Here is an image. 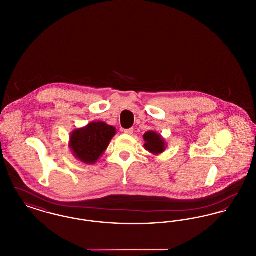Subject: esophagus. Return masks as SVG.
Listing matches in <instances>:
<instances>
[{"instance_id": "obj_1", "label": "esophagus", "mask_w": 256, "mask_h": 256, "mask_svg": "<svg viewBox=\"0 0 256 256\" xmlns=\"http://www.w3.org/2000/svg\"><path fill=\"white\" fill-rule=\"evenodd\" d=\"M134 128H128V130H124V132L126 134H128V135H132L134 134Z\"/></svg>"}]
</instances>
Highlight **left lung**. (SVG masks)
<instances>
[{"mask_svg":"<svg viewBox=\"0 0 256 256\" xmlns=\"http://www.w3.org/2000/svg\"><path fill=\"white\" fill-rule=\"evenodd\" d=\"M143 137L145 140L144 146L150 154H160L165 150L167 145L160 134H156V132L150 130L144 134Z\"/></svg>","mask_w":256,"mask_h":256,"instance_id":"left-lung-1","label":"left lung"}]
</instances>
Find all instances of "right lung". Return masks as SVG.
<instances>
[{"label":"right lung","instance_id":"right-lung-1","mask_svg":"<svg viewBox=\"0 0 256 256\" xmlns=\"http://www.w3.org/2000/svg\"><path fill=\"white\" fill-rule=\"evenodd\" d=\"M115 134L116 128L106 122H90L74 130L69 146L74 158L86 164H94L104 154Z\"/></svg>","mask_w":256,"mask_h":256}]
</instances>
